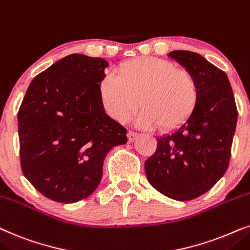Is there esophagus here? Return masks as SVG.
I'll return each mask as SVG.
<instances>
[{"instance_id":"34e87169","label":"esophagus","mask_w":250,"mask_h":250,"mask_svg":"<svg viewBox=\"0 0 250 250\" xmlns=\"http://www.w3.org/2000/svg\"><path fill=\"white\" fill-rule=\"evenodd\" d=\"M127 136H128V141L131 143V142H134L135 139L138 137V134H137V132H135V131H128V135Z\"/></svg>"}]
</instances>
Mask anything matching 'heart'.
I'll use <instances>...</instances> for the list:
<instances>
[{
  "label": "heart",
  "instance_id": "b5f03b06",
  "mask_svg": "<svg viewBox=\"0 0 250 250\" xmlns=\"http://www.w3.org/2000/svg\"><path fill=\"white\" fill-rule=\"evenodd\" d=\"M99 92L105 111L118 122H127L142 105L144 109L135 125L164 131L184 125L199 99L198 82L191 72L154 57L122 64L118 76L108 74L102 80Z\"/></svg>",
  "mask_w": 250,
  "mask_h": 250
}]
</instances>
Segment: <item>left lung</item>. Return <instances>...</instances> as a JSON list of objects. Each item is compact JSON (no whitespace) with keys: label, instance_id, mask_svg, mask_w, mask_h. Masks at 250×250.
Listing matches in <instances>:
<instances>
[{"label":"left lung","instance_id":"1","mask_svg":"<svg viewBox=\"0 0 250 250\" xmlns=\"http://www.w3.org/2000/svg\"><path fill=\"white\" fill-rule=\"evenodd\" d=\"M168 57L194 75L199 99L184 125L156 138L158 147L145 161V172L149 184L166 197L188 201L225 174L238 111L225 72L197 52L175 50Z\"/></svg>","mask_w":250,"mask_h":250}]
</instances>
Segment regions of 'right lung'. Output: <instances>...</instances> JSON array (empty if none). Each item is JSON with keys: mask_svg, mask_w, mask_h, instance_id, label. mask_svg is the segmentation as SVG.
I'll return each instance as SVG.
<instances>
[{"mask_svg": "<svg viewBox=\"0 0 250 250\" xmlns=\"http://www.w3.org/2000/svg\"><path fill=\"white\" fill-rule=\"evenodd\" d=\"M108 62L73 53L36 75L18 112L21 164L40 193L62 204L88 198L106 154L128 141L105 113L99 85Z\"/></svg>", "mask_w": 250, "mask_h": 250, "instance_id": "add662e5", "label": "right lung"}]
</instances>
